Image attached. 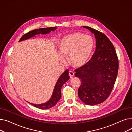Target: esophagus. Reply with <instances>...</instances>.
<instances>
[{
	"instance_id": "1",
	"label": "esophagus",
	"mask_w": 132,
	"mask_h": 132,
	"mask_svg": "<svg viewBox=\"0 0 132 132\" xmlns=\"http://www.w3.org/2000/svg\"><path fill=\"white\" fill-rule=\"evenodd\" d=\"M69 76L71 78H72L74 76V73L72 71H70L69 72Z\"/></svg>"
}]
</instances>
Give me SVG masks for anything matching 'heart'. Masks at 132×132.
Listing matches in <instances>:
<instances>
[{"mask_svg": "<svg viewBox=\"0 0 132 132\" xmlns=\"http://www.w3.org/2000/svg\"><path fill=\"white\" fill-rule=\"evenodd\" d=\"M94 41L91 36L81 32H74L62 38L58 45L60 62L68 57L74 66L80 67L86 64L92 54Z\"/></svg>", "mask_w": 132, "mask_h": 132, "instance_id": "heart-1", "label": "heart"}]
</instances>
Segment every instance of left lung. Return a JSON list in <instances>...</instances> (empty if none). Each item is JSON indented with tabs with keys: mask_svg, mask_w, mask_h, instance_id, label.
Here are the masks:
<instances>
[{
	"mask_svg": "<svg viewBox=\"0 0 132 132\" xmlns=\"http://www.w3.org/2000/svg\"><path fill=\"white\" fill-rule=\"evenodd\" d=\"M94 34L96 50L87 63L75 70V76L81 80L78 96L88 105L104 102L114 87L119 62L114 46L108 37L91 27L83 26Z\"/></svg>",
	"mask_w": 132,
	"mask_h": 132,
	"instance_id": "1",
	"label": "left lung"
}]
</instances>
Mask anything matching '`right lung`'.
<instances>
[{
	"label": "right lung",
	"instance_id": "obj_1",
	"mask_svg": "<svg viewBox=\"0 0 132 132\" xmlns=\"http://www.w3.org/2000/svg\"><path fill=\"white\" fill-rule=\"evenodd\" d=\"M57 27H49V28H40L35 29L31 30L28 33L23 35L22 37L20 38L19 42L23 41L24 40H27L28 39H29L39 34H42V35H46L47 34H49L51 31H54L55 30H56ZM70 79V77H69V72L68 70H66L63 73H62L60 77L58 79L56 84H55L52 95L51 97V98L48 101L45 103L40 104H33L31 103H29L27 102L28 103L30 104L31 105H33L34 106L36 107L37 108L40 109H50L52 107L54 106L60 100L61 96V87L63 86V85L68 80Z\"/></svg>",
	"mask_w": 132,
	"mask_h": 132
}]
</instances>
